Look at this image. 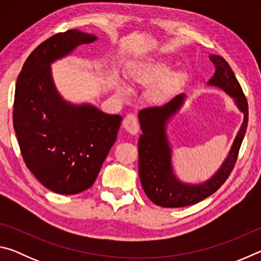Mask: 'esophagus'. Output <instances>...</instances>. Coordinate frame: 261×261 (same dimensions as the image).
Returning <instances> with one entry per match:
<instances>
[{"mask_svg":"<svg viewBox=\"0 0 261 261\" xmlns=\"http://www.w3.org/2000/svg\"><path fill=\"white\" fill-rule=\"evenodd\" d=\"M123 126H124V129L127 132H130L132 135H136L139 131V123L134 114L126 115L124 120H123Z\"/></svg>","mask_w":261,"mask_h":261,"instance_id":"34e87169","label":"esophagus"}]
</instances>
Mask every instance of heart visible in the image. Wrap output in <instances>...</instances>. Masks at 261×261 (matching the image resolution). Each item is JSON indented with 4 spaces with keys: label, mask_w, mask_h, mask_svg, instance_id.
<instances>
[{
    "label": "heart",
    "mask_w": 261,
    "mask_h": 261,
    "mask_svg": "<svg viewBox=\"0 0 261 261\" xmlns=\"http://www.w3.org/2000/svg\"><path fill=\"white\" fill-rule=\"evenodd\" d=\"M168 71V65L162 62L159 63H147V64H138L132 67L129 70V77L139 83H153L158 79L162 78ZM184 81V73L177 72L170 74L166 79H163L159 84L154 86L152 91V96L155 100H162L167 98L171 92H173L176 86H178L180 83ZM131 88L125 83H122L118 87V93L122 96L129 95Z\"/></svg>",
    "instance_id": "b5f03b06"
}]
</instances>
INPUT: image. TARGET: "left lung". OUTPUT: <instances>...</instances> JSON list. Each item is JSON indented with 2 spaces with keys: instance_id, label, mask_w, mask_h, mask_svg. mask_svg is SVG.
I'll use <instances>...</instances> for the list:
<instances>
[{
  "instance_id": "left-lung-1",
  "label": "left lung",
  "mask_w": 261,
  "mask_h": 261,
  "mask_svg": "<svg viewBox=\"0 0 261 261\" xmlns=\"http://www.w3.org/2000/svg\"><path fill=\"white\" fill-rule=\"evenodd\" d=\"M215 73L208 85L218 86L235 100L238 109L244 115L242 126L233 141L230 152L213 177L201 184H184L176 178L171 166V148L167 138L166 125L183 105L185 95L179 94L160 107L141 109L138 117L143 135L139 137V177L145 193L154 204L167 208L197 204L210 197L222 187L235 167L238 153L244 138L249 106L240 83L230 65L223 57L211 55Z\"/></svg>"
}]
</instances>
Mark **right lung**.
<instances>
[{
  "label": "right lung",
  "instance_id": "1",
  "mask_svg": "<svg viewBox=\"0 0 261 261\" xmlns=\"http://www.w3.org/2000/svg\"><path fill=\"white\" fill-rule=\"evenodd\" d=\"M95 40L78 30L53 35L31 53L17 78L12 118L21 156L43 187L60 194L93 185L121 125L120 115L68 103L53 83L51 62Z\"/></svg>",
  "mask_w": 261,
  "mask_h": 261
}]
</instances>
